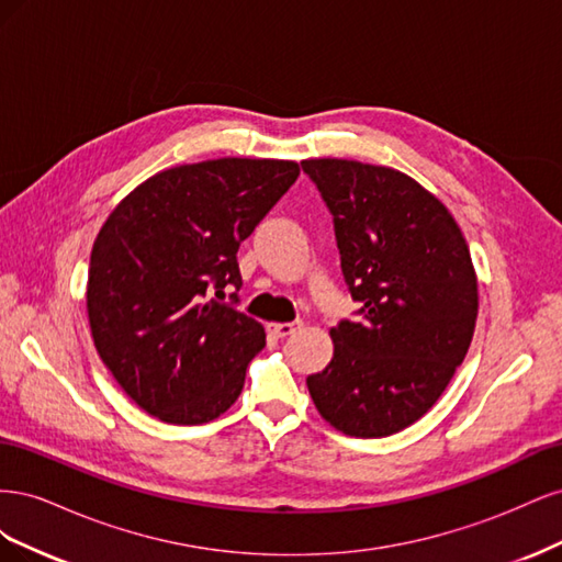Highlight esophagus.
Returning a JSON list of instances; mask_svg holds the SVG:
<instances>
[{"mask_svg": "<svg viewBox=\"0 0 562 562\" xmlns=\"http://www.w3.org/2000/svg\"><path fill=\"white\" fill-rule=\"evenodd\" d=\"M302 328V321H293V323H269V333L277 337H288Z\"/></svg>", "mask_w": 562, "mask_h": 562, "instance_id": "1", "label": "esophagus"}]
</instances>
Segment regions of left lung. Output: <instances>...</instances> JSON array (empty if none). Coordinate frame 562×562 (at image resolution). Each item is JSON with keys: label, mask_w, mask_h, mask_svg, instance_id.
<instances>
[{"label": "left lung", "mask_w": 562, "mask_h": 562, "mask_svg": "<svg viewBox=\"0 0 562 562\" xmlns=\"http://www.w3.org/2000/svg\"><path fill=\"white\" fill-rule=\"evenodd\" d=\"M333 213L359 318L330 328L333 361L307 378L330 427L382 438L431 411L462 366L479 316V279L462 229L396 168L304 159Z\"/></svg>", "instance_id": "8db88e82"}]
</instances>
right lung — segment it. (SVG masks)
Masks as SVG:
<instances>
[{"mask_svg":"<svg viewBox=\"0 0 562 562\" xmlns=\"http://www.w3.org/2000/svg\"><path fill=\"white\" fill-rule=\"evenodd\" d=\"M297 176L283 159L173 166L135 187L100 227L87 283L91 337L147 415L190 427L239 398L265 328L210 293L239 291L241 241Z\"/></svg>","mask_w":562,"mask_h":562,"instance_id":"add662e5","label":"right lung"}]
</instances>
